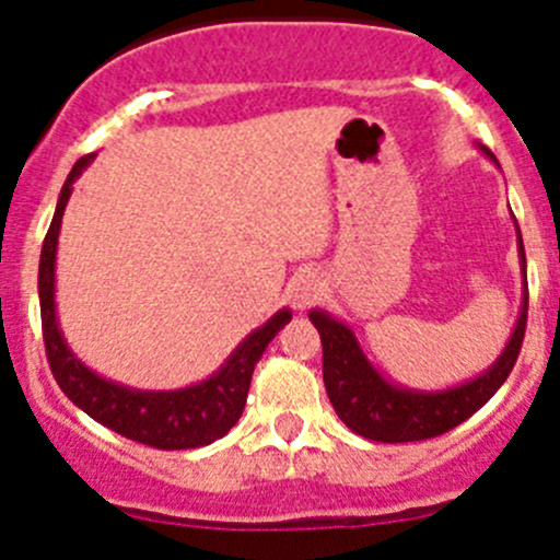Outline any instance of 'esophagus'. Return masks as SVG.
<instances>
[{
	"label": "esophagus",
	"mask_w": 560,
	"mask_h": 560,
	"mask_svg": "<svg viewBox=\"0 0 560 560\" xmlns=\"http://www.w3.org/2000/svg\"><path fill=\"white\" fill-rule=\"evenodd\" d=\"M319 295H322V281L319 276L312 273V270H303V273H298L295 279H292L290 298L295 308H308Z\"/></svg>",
	"instance_id": "1"
}]
</instances>
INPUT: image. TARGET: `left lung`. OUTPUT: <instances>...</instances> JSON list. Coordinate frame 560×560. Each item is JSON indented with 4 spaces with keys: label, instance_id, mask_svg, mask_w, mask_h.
Here are the masks:
<instances>
[{
    "label": "left lung",
    "instance_id": "left-lung-1",
    "mask_svg": "<svg viewBox=\"0 0 560 560\" xmlns=\"http://www.w3.org/2000/svg\"><path fill=\"white\" fill-rule=\"evenodd\" d=\"M482 151L495 162L490 149L482 145ZM517 254H521L525 279L521 230H517ZM525 316H528V281H523L521 316H517L510 343L499 354V360L488 371H482L477 380L439 389V393L389 385L385 376L369 363L354 332L343 322L332 319L330 314L319 312V308H314L308 319L322 338V376H325L327 398H330L332 409L341 417L343 425L358 436L371 439V442L400 444L442 436V433L466 422L474 411L482 409L493 398L495 389L504 385L517 363L525 336Z\"/></svg>",
    "mask_w": 560,
    "mask_h": 560
}]
</instances>
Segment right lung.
<instances>
[{
    "instance_id": "1",
    "label": "right lung",
    "mask_w": 560,
    "mask_h": 560,
    "mask_svg": "<svg viewBox=\"0 0 560 560\" xmlns=\"http://www.w3.org/2000/svg\"><path fill=\"white\" fill-rule=\"evenodd\" d=\"M92 162V154L81 156L67 175L65 186H61L59 202H56L54 222H50L48 235L43 241V254H39V316H43V341L45 354H48V365L54 371V380L59 382L61 393L86 411L92 420L103 422L110 431L121 433V436L132 439V442L149 444L156 450H191L206 447V444L222 439L235 422L241 420L246 406L248 385H252V374L257 360L262 358L265 347L276 338V332L292 319L290 308H281L248 332L238 349L228 358V363L208 376L200 385H191L184 389H132L107 382L92 369L81 363L67 347L65 336L56 322V303H54V287H56V244H59V228L61 217H65V206L72 195V184L75 178L86 171Z\"/></svg>"
}]
</instances>
